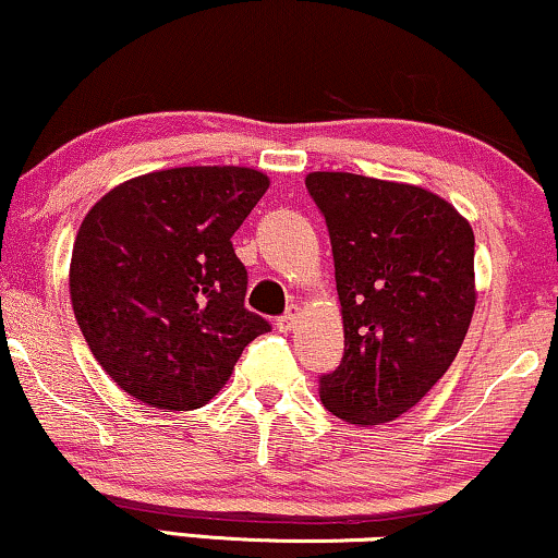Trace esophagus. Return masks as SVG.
<instances>
[{"mask_svg": "<svg viewBox=\"0 0 558 558\" xmlns=\"http://www.w3.org/2000/svg\"><path fill=\"white\" fill-rule=\"evenodd\" d=\"M298 318H300V307L290 305V311L281 315V318H277V328L279 331H292V328L298 326Z\"/></svg>", "mask_w": 558, "mask_h": 558, "instance_id": "obj_1", "label": "esophagus"}]
</instances>
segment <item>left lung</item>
I'll use <instances>...</instances> for the list:
<instances>
[{
    "instance_id": "obj_1",
    "label": "left lung",
    "mask_w": 558,
    "mask_h": 558,
    "mask_svg": "<svg viewBox=\"0 0 558 558\" xmlns=\"http://www.w3.org/2000/svg\"><path fill=\"white\" fill-rule=\"evenodd\" d=\"M331 235L343 356L320 401L349 424L393 422L429 393L476 307L473 230L452 204L354 173L305 178Z\"/></svg>"
}]
</instances>
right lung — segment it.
<instances>
[{
	"instance_id": "obj_1",
	"label": "right lung",
	"mask_w": 558,
	"mask_h": 558,
	"mask_svg": "<svg viewBox=\"0 0 558 558\" xmlns=\"http://www.w3.org/2000/svg\"><path fill=\"white\" fill-rule=\"evenodd\" d=\"M268 178L235 165L157 170L108 191L74 240L69 294L89 352L153 409L211 401L268 320L245 307L232 235Z\"/></svg>"
}]
</instances>
